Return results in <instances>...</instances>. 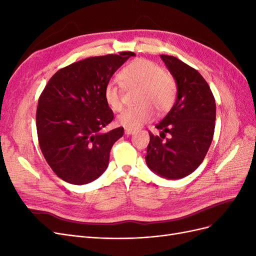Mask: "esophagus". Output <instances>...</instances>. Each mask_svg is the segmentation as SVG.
Here are the masks:
<instances>
[{
  "instance_id": "1",
  "label": "esophagus",
  "mask_w": 256,
  "mask_h": 256,
  "mask_svg": "<svg viewBox=\"0 0 256 256\" xmlns=\"http://www.w3.org/2000/svg\"><path fill=\"white\" fill-rule=\"evenodd\" d=\"M134 132V129H129V128H126V129H125V134H132Z\"/></svg>"
}]
</instances>
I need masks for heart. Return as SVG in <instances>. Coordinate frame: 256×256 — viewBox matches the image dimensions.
Returning a JSON list of instances; mask_svg holds the SVG:
<instances>
[{"instance_id": "obj_1", "label": "heart", "mask_w": 256, "mask_h": 256, "mask_svg": "<svg viewBox=\"0 0 256 256\" xmlns=\"http://www.w3.org/2000/svg\"><path fill=\"white\" fill-rule=\"evenodd\" d=\"M125 88H138L136 102L138 104L128 108L118 116V122L122 127L136 129L150 122L154 109L164 114L172 109L177 95L176 82L172 76L164 72L158 64L145 58L130 62L118 74ZM104 96L106 104L113 111L122 109V88L118 84L109 82L104 88Z\"/></svg>"}]
</instances>
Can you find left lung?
<instances>
[{"instance_id": "left-lung-1", "label": "left lung", "mask_w": 256, "mask_h": 256, "mask_svg": "<svg viewBox=\"0 0 256 256\" xmlns=\"http://www.w3.org/2000/svg\"><path fill=\"white\" fill-rule=\"evenodd\" d=\"M160 58L176 81L177 98L156 125L160 136L150 132L145 159L154 173L178 180L194 172L206 156L214 132L216 102L196 69L172 56L161 54Z\"/></svg>"}]
</instances>
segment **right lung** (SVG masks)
I'll return each mask as SVG.
<instances>
[{
	"label": "right lung",
	"instance_id": "1",
	"mask_svg": "<svg viewBox=\"0 0 256 256\" xmlns=\"http://www.w3.org/2000/svg\"><path fill=\"white\" fill-rule=\"evenodd\" d=\"M134 52L92 56L54 74L38 99L36 128L46 161L60 180L74 184L95 180L109 164L124 128L104 132L114 114L104 90Z\"/></svg>",
	"mask_w": 256,
	"mask_h": 256
}]
</instances>
